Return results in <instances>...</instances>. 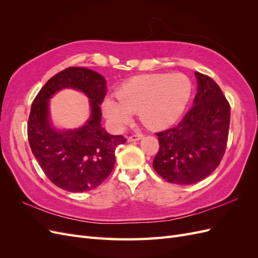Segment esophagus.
Returning a JSON list of instances; mask_svg holds the SVG:
<instances>
[{
    "mask_svg": "<svg viewBox=\"0 0 258 258\" xmlns=\"http://www.w3.org/2000/svg\"><path fill=\"white\" fill-rule=\"evenodd\" d=\"M143 138L142 134H136V135H132L128 138V141L129 142H134V141H139V140H141Z\"/></svg>",
    "mask_w": 258,
    "mask_h": 258,
    "instance_id": "obj_1",
    "label": "esophagus"
}]
</instances>
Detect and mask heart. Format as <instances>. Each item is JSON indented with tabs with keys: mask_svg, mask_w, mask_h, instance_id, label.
<instances>
[{
	"mask_svg": "<svg viewBox=\"0 0 258 258\" xmlns=\"http://www.w3.org/2000/svg\"><path fill=\"white\" fill-rule=\"evenodd\" d=\"M191 82L184 74L140 75L124 83L117 98H107L103 113L115 126L130 121L134 113L148 127H167L179 118L191 95Z\"/></svg>",
	"mask_w": 258,
	"mask_h": 258,
	"instance_id": "obj_1",
	"label": "heart"
}]
</instances>
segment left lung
Masks as SVG:
<instances>
[{
    "mask_svg": "<svg viewBox=\"0 0 258 258\" xmlns=\"http://www.w3.org/2000/svg\"><path fill=\"white\" fill-rule=\"evenodd\" d=\"M194 105L176 126L157 132L159 151L153 167L165 181L189 185L202 181L218 167L228 141L230 105L210 76L195 73Z\"/></svg>",
    "mask_w": 258,
    "mask_h": 258,
    "instance_id": "8db88e82",
    "label": "left lung"
}]
</instances>
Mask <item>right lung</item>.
I'll use <instances>...</instances> for the list:
<instances>
[{
    "label": "right lung",
    "mask_w": 258,
    "mask_h": 258,
    "mask_svg": "<svg viewBox=\"0 0 258 258\" xmlns=\"http://www.w3.org/2000/svg\"><path fill=\"white\" fill-rule=\"evenodd\" d=\"M63 88L83 91L91 100L92 116L84 127L61 133L50 126L48 100ZM105 95L103 76L89 69L71 67L53 75L33 100L28 120L31 151L45 175L62 189L82 192L96 188L112 172L116 147L127 141L101 127L100 104Z\"/></svg>",
    "instance_id": "right-lung-1"
}]
</instances>
